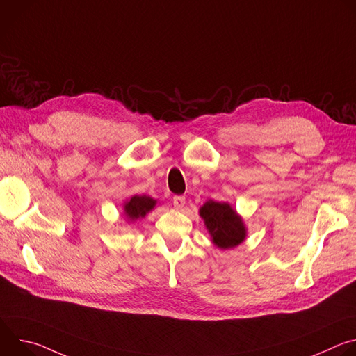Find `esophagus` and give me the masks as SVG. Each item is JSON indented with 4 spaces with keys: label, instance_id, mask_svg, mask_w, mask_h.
I'll list each match as a JSON object with an SVG mask.
<instances>
[{
    "label": "esophagus",
    "instance_id": "esophagus-1",
    "mask_svg": "<svg viewBox=\"0 0 356 356\" xmlns=\"http://www.w3.org/2000/svg\"><path fill=\"white\" fill-rule=\"evenodd\" d=\"M184 204H186V197H183V195H175L173 197V206L176 209H183Z\"/></svg>",
    "mask_w": 356,
    "mask_h": 356
}]
</instances>
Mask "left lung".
Returning <instances> with one entry per match:
<instances>
[{
    "label": "left lung",
    "instance_id": "left-lung-1",
    "mask_svg": "<svg viewBox=\"0 0 356 356\" xmlns=\"http://www.w3.org/2000/svg\"><path fill=\"white\" fill-rule=\"evenodd\" d=\"M198 213L217 248L231 249L246 239L245 221L229 202L209 200L200 207Z\"/></svg>",
    "mask_w": 356,
    "mask_h": 356
}]
</instances>
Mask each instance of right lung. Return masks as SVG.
I'll return each instance as SVG.
<instances>
[{
	"mask_svg": "<svg viewBox=\"0 0 356 356\" xmlns=\"http://www.w3.org/2000/svg\"><path fill=\"white\" fill-rule=\"evenodd\" d=\"M158 204V200L152 198L149 195H132L129 197L127 201H124L122 204V210H124V216L127 218L128 222H135L136 220L143 218L147 213H150L154 210Z\"/></svg>",
	"mask_w": 356,
	"mask_h": 356,
	"instance_id": "add662e5",
	"label": "right lung"
}]
</instances>
